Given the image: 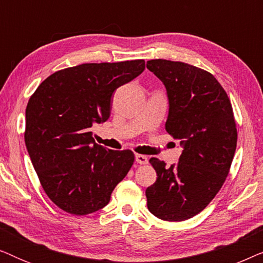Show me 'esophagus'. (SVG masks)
I'll return each instance as SVG.
<instances>
[{"instance_id":"obj_1","label":"esophagus","mask_w":263,"mask_h":263,"mask_svg":"<svg viewBox=\"0 0 263 263\" xmlns=\"http://www.w3.org/2000/svg\"><path fill=\"white\" fill-rule=\"evenodd\" d=\"M135 160H136V163L140 165H145L148 163V158H147L146 156H142V154H135Z\"/></svg>"}]
</instances>
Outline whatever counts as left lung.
<instances>
[{
  "label": "left lung",
  "instance_id": "1",
  "mask_svg": "<svg viewBox=\"0 0 263 263\" xmlns=\"http://www.w3.org/2000/svg\"><path fill=\"white\" fill-rule=\"evenodd\" d=\"M166 88L165 129L181 141L177 164L151 158L157 181L146 189L147 207L157 218L183 221L214 199L229 175L237 146V129L225 89L208 71L183 62L147 61Z\"/></svg>",
  "mask_w": 263,
  "mask_h": 263
}]
</instances>
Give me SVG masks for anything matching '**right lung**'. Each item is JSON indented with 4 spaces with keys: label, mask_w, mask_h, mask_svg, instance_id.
I'll list each match as a JSON object with an SVG mask.
<instances>
[{
    "label": "right lung",
    "mask_w": 263,
    "mask_h": 263,
    "mask_svg": "<svg viewBox=\"0 0 263 263\" xmlns=\"http://www.w3.org/2000/svg\"><path fill=\"white\" fill-rule=\"evenodd\" d=\"M143 70V60L66 68L46 78L28 100L27 152L46 195L67 213L102 210L130 170V149L97 145L89 130L110 117L112 93Z\"/></svg>",
    "instance_id": "add662e5"
}]
</instances>
